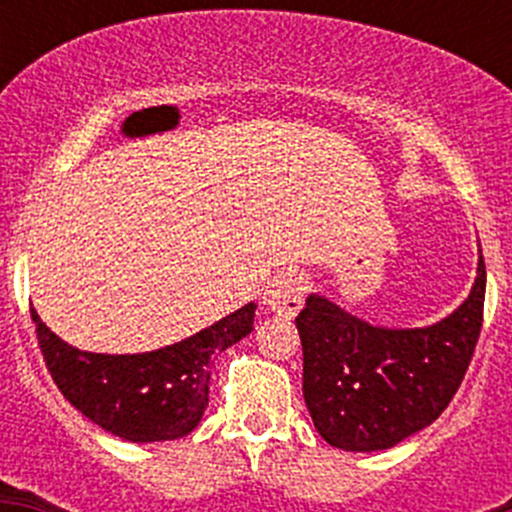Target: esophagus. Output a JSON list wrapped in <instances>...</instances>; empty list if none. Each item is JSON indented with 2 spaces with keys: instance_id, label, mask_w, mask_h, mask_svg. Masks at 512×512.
<instances>
[{
  "instance_id": "obj_1",
  "label": "esophagus",
  "mask_w": 512,
  "mask_h": 512,
  "mask_svg": "<svg viewBox=\"0 0 512 512\" xmlns=\"http://www.w3.org/2000/svg\"><path fill=\"white\" fill-rule=\"evenodd\" d=\"M304 294H307V282H304L302 272L287 270L272 280L265 294V304L280 317H294L302 309Z\"/></svg>"
}]
</instances>
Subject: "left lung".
Masks as SVG:
<instances>
[{"mask_svg":"<svg viewBox=\"0 0 512 512\" xmlns=\"http://www.w3.org/2000/svg\"><path fill=\"white\" fill-rule=\"evenodd\" d=\"M483 302L480 250L466 302L428 327H376L309 294L294 322L304 354V404L319 436L342 451L371 453L431 426L466 376Z\"/></svg>","mask_w":512,"mask_h":512,"instance_id":"left-lung-1","label":"left lung"}]
</instances>
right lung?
I'll list each match as a JSON object with an SVG mask.
<instances>
[{
	"label": "right lung",
	"mask_w": 512,
	"mask_h": 512,
	"mask_svg": "<svg viewBox=\"0 0 512 512\" xmlns=\"http://www.w3.org/2000/svg\"><path fill=\"white\" fill-rule=\"evenodd\" d=\"M250 302L193 337L143 354H94L56 337L32 309L41 354L64 399L103 431L133 443L175 441L208 409L210 364L252 332Z\"/></svg>",
	"instance_id": "add662e5"
}]
</instances>
